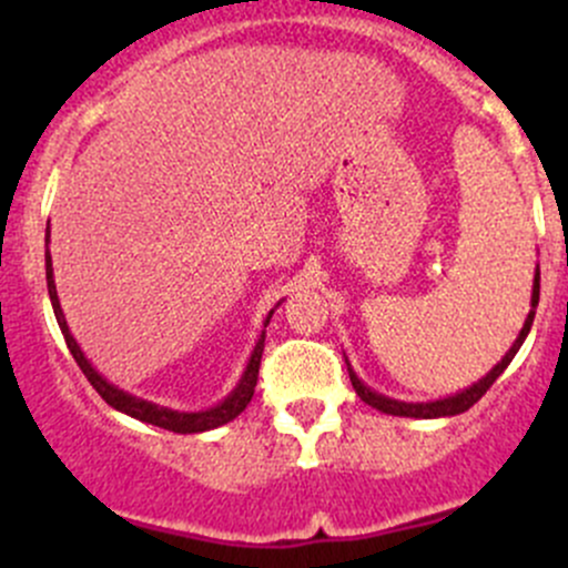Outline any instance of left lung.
Wrapping results in <instances>:
<instances>
[{"label":"left lung","instance_id":"left-lung-1","mask_svg":"<svg viewBox=\"0 0 568 568\" xmlns=\"http://www.w3.org/2000/svg\"><path fill=\"white\" fill-rule=\"evenodd\" d=\"M538 280H541V272H538V263H536V274H532V294H530V313L528 318H525L523 329H519L517 341L511 343V348L506 352V357L500 359V363L495 365V368L489 371V374L484 376V379H478L475 385L464 387V390L454 393V395H445V398H437V400H398V398H390V395H382L376 393L374 387L365 385L363 379H359L357 374H354L352 363H348L346 357V365H348V379H352V387L354 393L359 395V398L365 400L368 406H374V409L385 412V415H395V417H417V420H432V417H454V415H462V412H467L469 406L478 404L480 395L489 390L491 385L497 382V376L503 374V371L508 368V363H511L514 357H517L519 346L525 343V337H528L530 326H532V316H536V305H538Z\"/></svg>","mask_w":568,"mask_h":568}]
</instances>
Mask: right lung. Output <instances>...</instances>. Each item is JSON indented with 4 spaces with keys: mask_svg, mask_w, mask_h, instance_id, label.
<instances>
[{
    "mask_svg": "<svg viewBox=\"0 0 568 568\" xmlns=\"http://www.w3.org/2000/svg\"><path fill=\"white\" fill-rule=\"evenodd\" d=\"M45 247H49V231H45ZM45 285H49V300H51V307H54V316H57V324H60V329H62V337H65L68 348H71L73 359H77V365L82 368V374L88 376V382L95 387V390H99L101 398H104L106 404L112 406V409L123 412V415L134 417V420L151 423V426L168 428V432H175V434L211 432V428L225 426V423H231L233 417H239L244 409H247V404L252 400V393H255V385H257V368H261L263 341H266V326H268V321H272L274 311L283 305V300H280L277 305L268 311V316L263 318V329H261V335H257L255 346H252L250 359H247V365H244L242 376H239L236 387H233V390L227 393L225 398L220 400V404L205 406V409L181 412V409H170V406L153 404V400L140 398V395H131V393L120 390L118 385H112V382H109L104 374H99V371L93 368V363L84 357V352H82V346L77 343V337H73L71 329H68L65 313H62L60 296H57L54 268H51V252H45Z\"/></svg>",
    "mask_w": 568,
    "mask_h": 568,
    "instance_id": "1",
    "label": "right lung"
}]
</instances>
